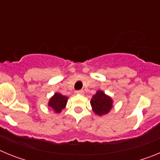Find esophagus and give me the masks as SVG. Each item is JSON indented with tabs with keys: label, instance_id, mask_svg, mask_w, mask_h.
<instances>
[{
	"label": "esophagus",
	"instance_id": "1",
	"mask_svg": "<svg viewBox=\"0 0 160 160\" xmlns=\"http://www.w3.org/2000/svg\"><path fill=\"white\" fill-rule=\"evenodd\" d=\"M76 94H84V90H77V91H76Z\"/></svg>",
	"mask_w": 160,
	"mask_h": 160
}]
</instances>
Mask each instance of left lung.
<instances>
[{"mask_svg": "<svg viewBox=\"0 0 160 160\" xmlns=\"http://www.w3.org/2000/svg\"><path fill=\"white\" fill-rule=\"evenodd\" d=\"M90 104L93 111L98 115L102 116L111 111L113 107V100L102 90H98L96 94L93 95Z\"/></svg>", "mask_w": 160, "mask_h": 160, "instance_id": "8db88e82", "label": "left lung"}]
</instances>
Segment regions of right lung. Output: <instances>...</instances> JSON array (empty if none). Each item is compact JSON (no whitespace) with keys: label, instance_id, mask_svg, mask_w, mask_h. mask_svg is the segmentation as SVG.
Masks as SVG:
<instances>
[{"label":"right lung","instance_id":"obj_1","mask_svg":"<svg viewBox=\"0 0 160 160\" xmlns=\"http://www.w3.org/2000/svg\"><path fill=\"white\" fill-rule=\"evenodd\" d=\"M68 98L59 93H55L54 95L49 99L48 106L51 107L55 113H60L66 107Z\"/></svg>","mask_w":160,"mask_h":160}]
</instances>
